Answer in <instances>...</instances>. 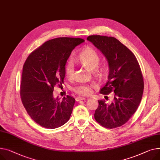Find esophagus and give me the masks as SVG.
<instances>
[{
	"instance_id": "34e87169",
	"label": "esophagus",
	"mask_w": 160,
	"mask_h": 160,
	"mask_svg": "<svg viewBox=\"0 0 160 160\" xmlns=\"http://www.w3.org/2000/svg\"><path fill=\"white\" fill-rule=\"evenodd\" d=\"M86 98H83V97H77V98H76V101L77 102H80V101H81V100H85Z\"/></svg>"
}]
</instances>
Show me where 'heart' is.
Returning <instances> with one entry per match:
<instances>
[{"mask_svg":"<svg viewBox=\"0 0 160 160\" xmlns=\"http://www.w3.org/2000/svg\"><path fill=\"white\" fill-rule=\"evenodd\" d=\"M77 61L88 69L100 75L102 74L103 69L98 68L100 63V57L97 52L90 48L84 49L77 57ZM66 77L69 79H72L74 75V65L72 60H69L65 66ZM94 87L92 83H79L73 86L72 91L79 95H88L92 92V89Z\"/></svg>","mask_w":160,"mask_h":160,"instance_id":"heart-1","label":"heart"}]
</instances>
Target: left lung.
<instances>
[{
	"instance_id": "8db88e82",
	"label": "left lung",
	"mask_w": 160,
	"mask_h": 160,
	"mask_svg": "<svg viewBox=\"0 0 160 160\" xmlns=\"http://www.w3.org/2000/svg\"><path fill=\"white\" fill-rule=\"evenodd\" d=\"M87 40L108 62V81L100 92H114L113 102L109 105L98 100L94 119L105 128H116L131 118L140 103L144 83L139 63L132 52L114 37L91 35Z\"/></svg>"
}]
</instances>
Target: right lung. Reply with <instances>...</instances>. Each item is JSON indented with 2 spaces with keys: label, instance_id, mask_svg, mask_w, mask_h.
I'll list each match as a JSON object with an SVG mask.
<instances>
[{
  "label": "right lung",
  "instance_id": "1",
  "mask_svg": "<svg viewBox=\"0 0 160 160\" xmlns=\"http://www.w3.org/2000/svg\"><path fill=\"white\" fill-rule=\"evenodd\" d=\"M84 42L80 38L60 37L46 42L27 58L22 70L20 98L28 114L37 123L56 129L70 118L75 99L53 97L57 84L63 83L65 66L71 51Z\"/></svg>",
  "mask_w": 160,
  "mask_h": 160
}]
</instances>
